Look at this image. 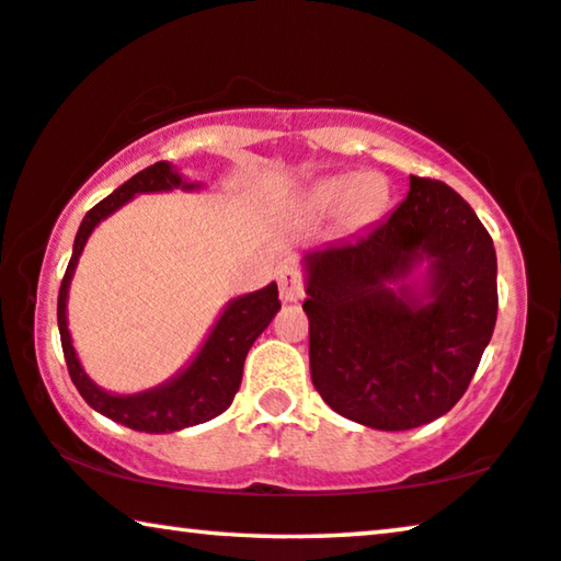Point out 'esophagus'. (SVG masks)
Here are the masks:
<instances>
[{
  "mask_svg": "<svg viewBox=\"0 0 561 561\" xmlns=\"http://www.w3.org/2000/svg\"><path fill=\"white\" fill-rule=\"evenodd\" d=\"M277 279H279L282 302H299V299L305 297V279L295 266H282Z\"/></svg>",
  "mask_w": 561,
  "mask_h": 561,
  "instance_id": "esophagus-1",
  "label": "esophagus"
}]
</instances>
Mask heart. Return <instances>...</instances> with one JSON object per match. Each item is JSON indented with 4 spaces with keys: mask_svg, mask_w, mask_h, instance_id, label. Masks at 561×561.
I'll return each mask as SVG.
<instances>
[{
    "mask_svg": "<svg viewBox=\"0 0 561 561\" xmlns=\"http://www.w3.org/2000/svg\"><path fill=\"white\" fill-rule=\"evenodd\" d=\"M382 204L386 188L370 175H332L309 191V208L314 214H330L340 206V221L350 229L373 221Z\"/></svg>",
    "mask_w": 561,
    "mask_h": 561,
    "instance_id": "1",
    "label": "heart"
}]
</instances>
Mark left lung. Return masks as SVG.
<instances>
[{"mask_svg":"<svg viewBox=\"0 0 561 561\" xmlns=\"http://www.w3.org/2000/svg\"><path fill=\"white\" fill-rule=\"evenodd\" d=\"M421 261V288L404 279ZM309 373L334 413L378 431L446 415L496 324V249L473 208L436 179L386 221L305 254ZM399 284V289L391 287Z\"/></svg>","mask_w":561,"mask_h":561,"instance_id":"8db88e82","label":"left lung"}]
</instances>
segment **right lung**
Listing matches in <instances>:
<instances>
[{
    "instance_id": "1",
    "label": "right lung",
    "mask_w": 561,
    "mask_h": 561,
    "mask_svg": "<svg viewBox=\"0 0 561 561\" xmlns=\"http://www.w3.org/2000/svg\"><path fill=\"white\" fill-rule=\"evenodd\" d=\"M201 183L183 181V175L173 169L171 163L158 161L148 165L140 173L125 181L121 188H115L111 196L100 201L82 219L78 237L72 244V256L67 264V272L60 284V295H57V328H60L62 353L67 363V373L75 382V388L85 403L98 411L100 415L111 417V421L128 425L133 431L144 433H173L188 425H198L227 411L233 396L241 386V373H244V360L249 347L254 340L270 328L272 317L279 312V291L277 284H266L264 289L252 291V295L231 299L224 309L219 322L208 332L204 347L191 360L186 370H181L163 386L153 390L136 392V396H113L98 388L88 378L85 370L75 355L70 330H67V289L78 266V259L85 249V241L100 221L107 219L113 211H118L123 204L136 194H150V191H171V188H198Z\"/></svg>"
}]
</instances>
